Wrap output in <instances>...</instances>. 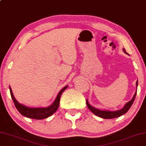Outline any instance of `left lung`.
<instances>
[{
    "instance_id": "1",
    "label": "left lung",
    "mask_w": 146,
    "mask_h": 146,
    "mask_svg": "<svg viewBox=\"0 0 146 146\" xmlns=\"http://www.w3.org/2000/svg\"><path fill=\"white\" fill-rule=\"evenodd\" d=\"M123 51L125 52V53H127L126 52V50L124 48H123ZM136 87H138V81L136 82ZM136 92L135 93L134 97L133 98L131 99L130 101L126 103L123 108L120 110H118V111H102V110H99L98 109L95 108V107H92V105H90L89 104L88 100H86V105L88 107V109L90 110L92 112L94 115H96L98 116V117H99L101 118H103V119H114V118H117L119 117L120 116H122L124 114H125L126 112H127L128 110L130 109V108L132 106L133 103H134L135 98H136Z\"/></svg>"
}]
</instances>
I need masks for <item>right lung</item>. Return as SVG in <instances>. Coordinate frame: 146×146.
Listing matches in <instances>:
<instances>
[{"mask_svg":"<svg viewBox=\"0 0 146 146\" xmlns=\"http://www.w3.org/2000/svg\"><path fill=\"white\" fill-rule=\"evenodd\" d=\"M68 86H65L61 90L56 96L55 100L53 102V103L48 107H45V108H30V107H27L26 106H24V105L20 104L17 101L15 98L14 97L13 93H12V89L10 87V95H11L12 99L14 101V105L18 111L20 112L21 115L25 116L29 119H37L41 120L46 119L50 116H51L52 114L55 113L56 110L58 109L59 103H60V98L61 95H62V92L66 90Z\"/></svg>","mask_w":146,"mask_h":146,"instance_id":"right-lung-1","label":"right lung"}]
</instances>
